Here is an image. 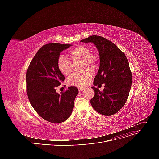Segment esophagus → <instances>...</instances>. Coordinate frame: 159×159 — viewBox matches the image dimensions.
I'll use <instances>...</instances> for the list:
<instances>
[{
  "label": "esophagus",
  "mask_w": 159,
  "mask_h": 159,
  "mask_svg": "<svg viewBox=\"0 0 159 159\" xmlns=\"http://www.w3.org/2000/svg\"><path fill=\"white\" fill-rule=\"evenodd\" d=\"M85 89V88H78L79 91H84Z\"/></svg>",
  "instance_id": "34e87169"
}]
</instances>
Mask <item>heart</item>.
<instances>
[{
  "label": "heart",
  "instance_id": "b5f03b06",
  "mask_svg": "<svg viewBox=\"0 0 159 159\" xmlns=\"http://www.w3.org/2000/svg\"><path fill=\"white\" fill-rule=\"evenodd\" d=\"M90 54L91 52L88 48L82 45L74 47L68 52L70 58L71 60H82L84 68H86L88 66L93 67L95 64V58ZM57 68L62 74L68 75L71 71V62L68 57L61 56L57 59ZM93 75V71L88 68L80 73L72 74L68 79V84L70 85L80 87L84 86L89 82Z\"/></svg>",
  "mask_w": 159,
  "mask_h": 159
}]
</instances>
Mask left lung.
Listing matches in <instances>:
<instances>
[{"mask_svg":"<svg viewBox=\"0 0 159 159\" xmlns=\"http://www.w3.org/2000/svg\"><path fill=\"white\" fill-rule=\"evenodd\" d=\"M81 42H92L98 48L99 68L93 84H105L102 92L92 87L95 95L90 101L91 106L102 115H114L125 104L131 88L132 74L127 57L113 42L100 36H90Z\"/></svg>","mask_w":159,"mask_h":159,"instance_id":"8db88e82","label":"left lung"}]
</instances>
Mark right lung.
Segmentation results:
<instances>
[{"mask_svg":"<svg viewBox=\"0 0 159 159\" xmlns=\"http://www.w3.org/2000/svg\"><path fill=\"white\" fill-rule=\"evenodd\" d=\"M71 44L50 43L43 46L33 57L26 71V91L29 102L44 119L52 123L65 121L71 115L78 93L76 87H68L58 94L56 88L65 77L57 68L61 52Z\"/></svg>","mask_w":159,"mask_h":159,"instance_id":"add662e5","label":"right lung"}]
</instances>
